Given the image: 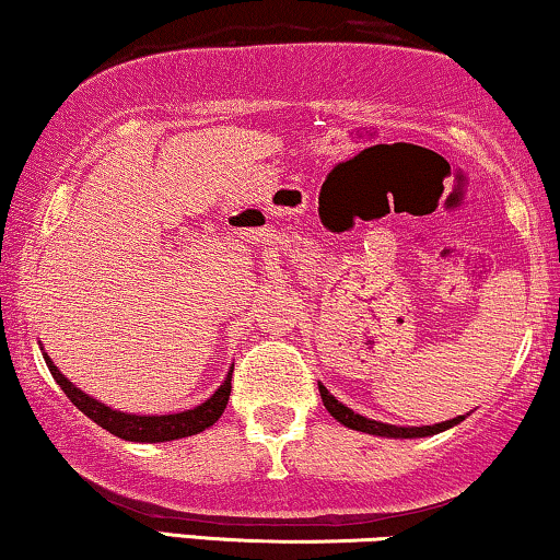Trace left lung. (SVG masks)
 Here are the masks:
<instances>
[{
    "mask_svg": "<svg viewBox=\"0 0 560 560\" xmlns=\"http://www.w3.org/2000/svg\"><path fill=\"white\" fill-rule=\"evenodd\" d=\"M317 387H320V398H323V406L328 408V413L336 419L338 423H343V427H349L353 431H364V434H372V436H387V439H419V436H431V434H439V431H447L452 427H457L459 421H465V416H455V419L450 421H442V423H434V427H395V423H382V421H374V419H366L362 413H353L349 406H343L341 400H336L332 395L328 393V387L320 385L317 382Z\"/></svg>",
    "mask_w": 560,
    "mask_h": 560,
    "instance_id": "obj_1",
    "label": "left lung"
}]
</instances>
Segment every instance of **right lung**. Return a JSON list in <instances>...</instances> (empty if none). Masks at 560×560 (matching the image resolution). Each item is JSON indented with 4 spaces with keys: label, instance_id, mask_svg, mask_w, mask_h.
Instances as JSON below:
<instances>
[{
    "label": "right lung",
    "instance_id": "obj_1",
    "mask_svg": "<svg viewBox=\"0 0 560 560\" xmlns=\"http://www.w3.org/2000/svg\"><path fill=\"white\" fill-rule=\"evenodd\" d=\"M40 353H44L48 372L54 374L56 385L67 393V398L74 402L77 408L82 410L88 419H92L97 427H103L110 434L126 439V442H173V439H183V436H194L201 434L203 429L214 427V423L222 419L224 408H228L230 393H232V370L228 372L222 385L217 387L214 395L201 402V406L190 408V410H180V413H165V416H137V413H124V410H116L105 402L95 400L92 395H88L80 387L72 385L63 374L59 372V366L51 362V357L44 351L40 346Z\"/></svg>",
    "mask_w": 560,
    "mask_h": 560
}]
</instances>
